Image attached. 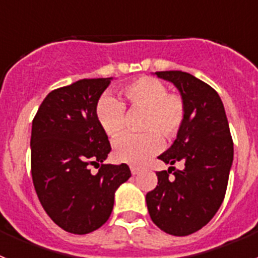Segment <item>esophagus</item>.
Here are the masks:
<instances>
[{"label": "esophagus", "mask_w": 258, "mask_h": 258, "mask_svg": "<svg viewBox=\"0 0 258 258\" xmlns=\"http://www.w3.org/2000/svg\"><path fill=\"white\" fill-rule=\"evenodd\" d=\"M131 172L133 175L138 174V173H140V168H137V166H131Z\"/></svg>", "instance_id": "obj_1"}]
</instances>
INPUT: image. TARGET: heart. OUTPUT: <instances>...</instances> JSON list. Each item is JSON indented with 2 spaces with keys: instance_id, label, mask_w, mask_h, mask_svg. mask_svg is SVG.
<instances>
[{
  "instance_id": "b5f03b06",
  "label": "heart",
  "mask_w": 258,
  "mask_h": 258,
  "mask_svg": "<svg viewBox=\"0 0 258 258\" xmlns=\"http://www.w3.org/2000/svg\"><path fill=\"white\" fill-rule=\"evenodd\" d=\"M122 95L133 109L143 111V134H124L116 140L113 156L132 165H142L161 149V136L172 140L178 134L186 117V104L181 95L170 94L165 84L155 77H141L122 88ZM97 120L109 137L121 133L125 126V107L111 95L99 99Z\"/></svg>"
}]
</instances>
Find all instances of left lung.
<instances>
[{
	"instance_id": "8db88e82",
	"label": "left lung",
	"mask_w": 258,
	"mask_h": 258,
	"mask_svg": "<svg viewBox=\"0 0 258 258\" xmlns=\"http://www.w3.org/2000/svg\"><path fill=\"white\" fill-rule=\"evenodd\" d=\"M155 75L178 89L186 104V117L173 145L159 156L170 166L156 173L157 186L147 192L146 203L159 229L186 236L206 226L220 209L234 145L223 103L212 86L182 71ZM175 162H182L184 168L175 170Z\"/></svg>"
}]
</instances>
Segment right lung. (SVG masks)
Listing matches in <instances>:
<instances>
[{
	"mask_svg": "<svg viewBox=\"0 0 258 258\" xmlns=\"http://www.w3.org/2000/svg\"><path fill=\"white\" fill-rule=\"evenodd\" d=\"M112 77L83 79L55 89L41 103L31 134V170L41 206L72 234H89L111 216L126 164H103L111 151L95 108ZM90 165H98L97 175Z\"/></svg>",
	"mask_w": 258,
	"mask_h": 258,
	"instance_id": "add662e5",
	"label": "right lung"
}]
</instances>
